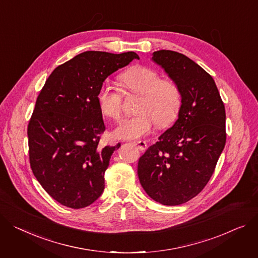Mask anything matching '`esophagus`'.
Returning a JSON list of instances; mask_svg holds the SVG:
<instances>
[{"instance_id":"34e87169","label":"esophagus","mask_w":258,"mask_h":258,"mask_svg":"<svg viewBox=\"0 0 258 258\" xmlns=\"http://www.w3.org/2000/svg\"><path fill=\"white\" fill-rule=\"evenodd\" d=\"M134 144L138 147L141 151H144L147 149V143L145 141H136V142H134Z\"/></svg>"}]
</instances>
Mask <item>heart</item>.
<instances>
[{"label":"heart","mask_w":258,"mask_h":258,"mask_svg":"<svg viewBox=\"0 0 258 258\" xmlns=\"http://www.w3.org/2000/svg\"><path fill=\"white\" fill-rule=\"evenodd\" d=\"M123 87L131 92L142 94L136 114L123 119L115 128V136L122 140H136L148 135L154 123L165 127L172 123L181 107V93L178 86L151 67L136 65L119 78ZM97 104L105 116L118 120L121 117L123 96L115 86L106 82L100 85Z\"/></svg>","instance_id":"obj_1"}]
</instances>
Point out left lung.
<instances>
[{"instance_id": "obj_1", "label": "left lung", "mask_w": 258, "mask_h": 258, "mask_svg": "<svg viewBox=\"0 0 258 258\" xmlns=\"http://www.w3.org/2000/svg\"><path fill=\"white\" fill-rule=\"evenodd\" d=\"M152 61L178 86L181 107L175 123L139 159L138 176L154 201L179 205L197 196L214 173L226 143L225 107L212 76L190 58L161 49Z\"/></svg>"}]
</instances>
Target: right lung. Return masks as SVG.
Returning a JSON list of instances; mask_svg holds the SVG:
<instances>
[{
  "mask_svg": "<svg viewBox=\"0 0 258 258\" xmlns=\"http://www.w3.org/2000/svg\"><path fill=\"white\" fill-rule=\"evenodd\" d=\"M139 56L88 50L58 67L45 81L28 125L34 176L64 207L92 204L105 188V172L114 150L99 146L106 126L96 95L113 73Z\"/></svg>",
  "mask_w": 258,
  "mask_h": 258,
  "instance_id": "1",
  "label": "right lung"
}]
</instances>
